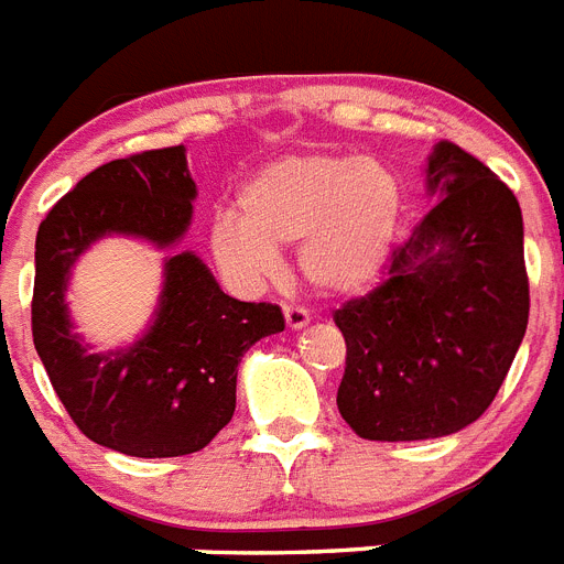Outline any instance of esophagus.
Instances as JSON below:
<instances>
[{"instance_id":"esophagus-1","label":"esophagus","mask_w":564,"mask_h":564,"mask_svg":"<svg viewBox=\"0 0 564 564\" xmlns=\"http://www.w3.org/2000/svg\"><path fill=\"white\" fill-rule=\"evenodd\" d=\"M283 318H286L290 329H304L310 324V312L304 306H283Z\"/></svg>"}]
</instances>
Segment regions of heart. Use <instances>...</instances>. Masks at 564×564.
Segmentation results:
<instances>
[{
    "label": "heart",
    "mask_w": 564,
    "mask_h": 564,
    "mask_svg": "<svg viewBox=\"0 0 564 564\" xmlns=\"http://www.w3.org/2000/svg\"><path fill=\"white\" fill-rule=\"evenodd\" d=\"M238 212L212 224V252L226 274L260 283L297 246L304 281L321 295H361L384 274L399 240L404 186L390 165L358 154H290L263 165Z\"/></svg>",
    "instance_id": "heart-1"
}]
</instances>
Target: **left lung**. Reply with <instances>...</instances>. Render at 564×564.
<instances>
[{"label":"left lung","mask_w":564,"mask_h":564,"mask_svg":"<svg viewBox=\"0 0 564 564\" xmlns=\"http://www.w3.org/2000/svg\"><path fill=\"white\" fill-rule=\"evenodd\" d=\"M433 209L370 295L335 310L347 340L338 410L370 442L458 433L494 404L531 312L522 209L456 143L427 158Z\"/></svg>","instance_id":"obj_1"}]
</instances>
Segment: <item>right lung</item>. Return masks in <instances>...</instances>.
<instances>
[{"label":"right lung","mask_w":564,"mask_h":564,"mask_svg":"<svg viewBox=\"0 0 564 564\" xmlns=\"http://www.w3.org/2000/svg\"><path fill=\"white\" fill-rule=\"evenodd\" d=\"M194 197L183 145L143 151L85 174L36 231L33 347L74 424L126 456L203 451L235 413L246 349L283 333L281 306L229 297L194 252L165 260L154 318L131 347L94 352L74 333L65 290L79 254L106 235L172 249L192 224Z\"/></svg>","instance_id":"right-lung-1"}]
</instances>
